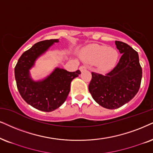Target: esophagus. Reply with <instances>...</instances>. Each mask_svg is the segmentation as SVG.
I'll list each match as a JSON object with an SVG mask.
<instances>
[{"label":"esophagus","mask_w":153,"mask_h":153,"mask_svg":"<svg viewBox=\"0 0 153 153\" xmlns=\"http://www.w3.org/2000/svg\"><path fill=\"white\" fill-rule=\"evenodd\" d=\"M86 69H87V67L85 66V65H81V66L80 67V70L81 71H83L86 70Z\"/></svg>","instance_id":"34e87169"}]
</instances>
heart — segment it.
Segmentation results:
<instances>
[{"mask_svg":"<svg viewBox=\"0 0 153 153\" xmlns=\"http://www.w3.org/2000/svg\"><path fill=\"white\" fill-rule=\"evenodd\" d=\"M82 57L85 62L91 64L96 63L100 70L106 71L116 65L119 53L117 50L108 46L92 44L83 50Z\"/></svg>","mask_w":153,"mask_h":153,"instance_id":"b5f03b06","label":"heart"}]
</instances>
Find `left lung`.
I'll return each instance as SVG.
<instances>
[{
  "label": "left lung",
  "mask_w": 153,
  "mask_h": 153,
  "mask_svg": "<svg viewBox=\"0 0 153 153\" xmlns=\"http://www.w3.org/2000/svg\"><path fill=\"white\" fill-rule=\"evenodd\" d=\"M122 53L117 65L105 75L92 72L89 91L94 101L109 109L122 107L138 92L142 79V68L138 52L124 42L116 41Z\"/></svg>",
  "instance_id": "8db88e82"
}]
</instances>
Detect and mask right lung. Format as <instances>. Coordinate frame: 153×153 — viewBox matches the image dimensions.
Wrapping results in <instances>:
<instances>
[{
  "instance_id": "add662e5",
  "label": "right lung",
  "mask_w": 153,
  "mask_h": 153,
  "mask_svg": "<svg viewBox=\"0 0 153 153\" xmlns=\"http://www.w3.org/2000/svg\"><path fill=\"white\" fill-rule=\"evenodd\" d=\"M58 39L44 40L37 42L25 51L15 67L17 88L27 103L36 109L52 111L66 100L71 89V82L80 74V71L69 72L56 68L43 81L34 82L30 78L29 70L34 61Z\"/></svg>"
}]
</instances>
